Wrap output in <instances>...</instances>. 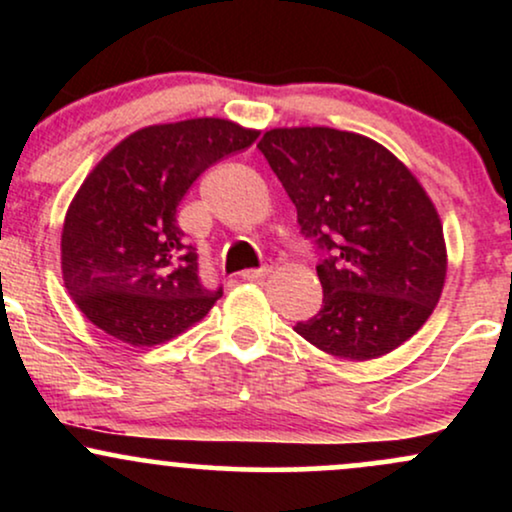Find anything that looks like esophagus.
Returning <instances> with one entry per match:
<instances>
[{
  "mask_svg": "<svg viewBox=\"0 0 512 512\" xmlns=\"http://www.w3.org/2000/svg\"><path fill=\"white\" fill-rule=\"evenodd\" d=\"M269 274H272V264H264V267H260V269H245L240 276L248 281H255V279H264V276H269Z\"/></svg>",
  "mask_w": 512,
  "mask_h": 512,
  "instance_id": "34e87169",
  "label": "esophagus"
}]
</instances>
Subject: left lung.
Masks as SVG:
<instances>
[{"label": "left lung", "instance_id": "8db88e82", "mask_svg": "<svg viewBox=\"0 0 512 512\" xmlns=\"http://www.w3.org/2000/svg\"><path fill=\"white\" fill-rule=\"evenodd\" d=\"M257 149L325 252L320 313L293 330L346 361L414 337L448 274L443 223L414 173L383 144L332 127L269 129Z\"/></svg>", "mask_w": 512, "mask_h": 512}]
</instances>
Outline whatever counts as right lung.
Instances as JSON below:
<instances>
[{"instance_id": "obj_1", "label": "right lung", "mask_w": 512, "mask_h": 512, "mask_svg": "<svg viewBox=\"0 0 512 512\" xmlns=\"http://www.w3.org/2000/svg\"><path fill=\"white\" fill-rule=\"evenodd\" d=\"M260 137L221 117L137 129L86 175L62 226V279L98 330L154 346L202 320L223 296L204 289L178 204L199 175Z\"/></svg>"}]
</instances>
